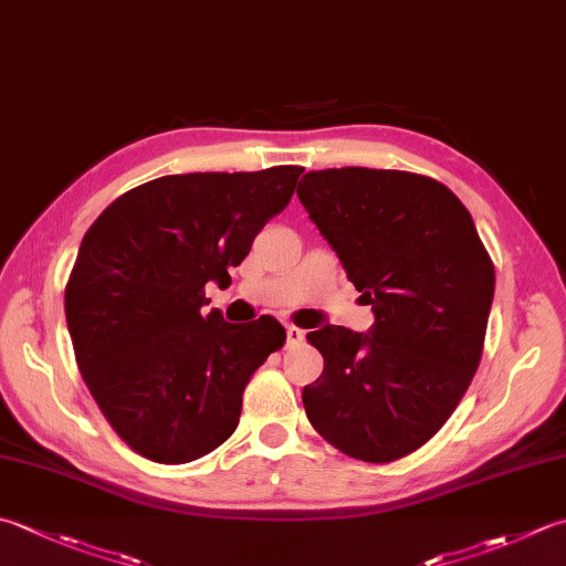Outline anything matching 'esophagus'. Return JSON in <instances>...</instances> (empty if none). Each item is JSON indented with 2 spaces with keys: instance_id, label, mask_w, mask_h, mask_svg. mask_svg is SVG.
Instances as JSON below:
<instances>
[{
  "instance_id": "1",
  "label": "esophagus",
  "mask_w": 566,
  "mask_h": 566,
  "mask_svg": "<svg viewBox=\"0 0 566 566\" xmlns=\"http://www.w3.org/2000/svg\"><path fill=\"white\" fill-rule=\"evenodd\" d=\"M304 340V331L296 328V326H286V343L290 346H296V343Z\"/></svg>"
}]
</instances>
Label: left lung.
<instances>
[{
    "instance_id": "8db88e82",
    "label": "left lung",
    "mask_w": 566,
    "mask_h": 566,
    "mask_svg": "<svg viewBox=\"0 0 566 566\" xmlns=\"http://www.w3.org/2000/svg\"><path fill=\"white\" fill-rule=\"evenodd\" d=\"M296 196L373 306L368 334L324 326L308 422L353 459L387 463L437 434L481 363L495 272L444 184L390 169L308 171Z\"/></svg>"
}]
</instances>
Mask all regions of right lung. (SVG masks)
Wrapping results in <instances>:
<instances>
[{"instance_id":"1","label":"right lung","mask_w":566,"mask_h":566,"mask_svg":"<svg viewBox=\"0 0 566 566\" xmlns=\"http://www.w3.org/2000/svg\"><path fill=\"white\" fill-rule=\"evenodd\" d=\"M302 166L176 174L132 188L85 232L65 286L77 368L107 422L142 457L188 463L235 431L250 375L286 340L260 316L203 312L206 284L282 213Z\"/></svg>"}]
</instances>
